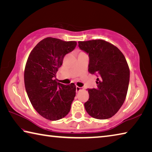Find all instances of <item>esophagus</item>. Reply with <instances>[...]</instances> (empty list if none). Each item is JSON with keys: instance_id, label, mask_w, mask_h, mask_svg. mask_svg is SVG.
Masks as SVG:
<instances>
[{"instance_id": "1", "label": "esophagus", "mask_w": 152, "mask_h": 152, "mask_svg": "<svg viewBox=\"0 0 152 152\" xmlns=\"http://www.w3.org/2000/svg\"><path fill=\"white\" fill-rule=\"evenodd\" d=\"M81 90H83V88H82V87H79L78 86H76V92H79L80 91H81Z\"/></svg>"}]
</instances>
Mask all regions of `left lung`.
<instances>
[{
    "label": "left lung",
    "mask_w": 152,
    "mask_h": 152,
    "mask_svg": "<svg viewBox=\"0 0 152 152\" xmlns=\"http://www.w3.org/2000/svg\"><path fill=\"white\" fill-rule=\"evenodd\" d=\"M78 46L88 54V72L98 77L97 88L88 89L85 109L95 119H109L120 109L127 96L130 76L127 61L116 46L104 40L78 42Z\"/></svg>",
    "instance_id": "1"
}]
</instances>
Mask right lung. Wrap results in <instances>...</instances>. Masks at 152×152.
Returning a JSON list of instances; mask_svg holds the SVG:
<instances>
[{
  "label": "right lung",
  "mask_w": 152,
  "mask_h": 152,
  "mask_svg": "<svg viewBox=\"0 0 152 152\" xmlns=\"http://www.w3.org/2000/svg\"><path fill=\"white\" fill-rule=\"evenodd\" d=\"M76 42L47 37L31 51L24 72L26 92L31 103L40 115L59 120L70 112L76 96L74 83L64 85L54 80L64 56L76 48Z\"/></svg>",
  "instance_id": "add662e5"
}]
</instances>
